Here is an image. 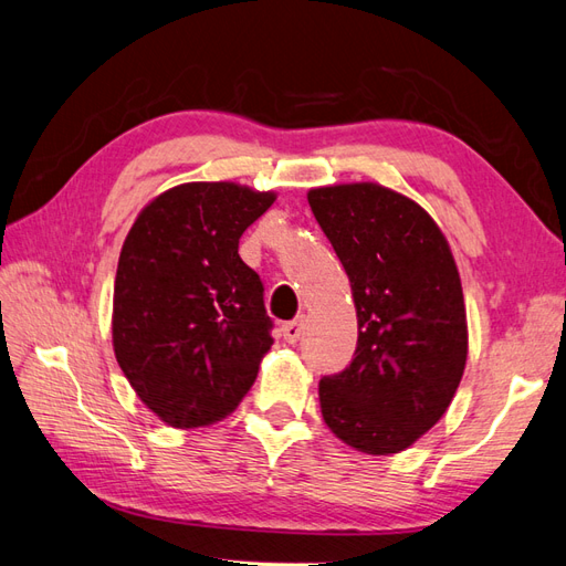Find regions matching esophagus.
Masks as SVG:
<instances>
[{"label":"esophagus","mask_w":566,"mask_h":566,"mask_svg":"<svg viewBox=\"0 0 566 566\" xmlns=\"http://www.w3.org/2000/svg\"><path fill=\"white\" fill-rule=\"evenodd\" d=\"M302 335H304V318L290 321V323L283 325V339L287 342V345H295V342H300Z\"/></svg>","instance_id":"34e87169"}]
</instances>
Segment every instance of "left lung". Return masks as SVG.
Listing matches in <instances>:
<instances>
[{
  "instance_id": "obj_1",
  "label": "left lung",
  "mask_w": 566,
  "mask_h": 566,
  "mask_svg": "<svg viewBox=\"0 0 566 566\" xmlns=\"http://www.w3.org/2000/svg\"><path fill=\"white\" fill-rule=\"evenodd\" d=\"M345 266L358 321L349 368L318 382L331 432L368 455L406 451L447 413L468 361V314L447 235L373 181L306 193Z\"/></svg>"
}]
</instances>
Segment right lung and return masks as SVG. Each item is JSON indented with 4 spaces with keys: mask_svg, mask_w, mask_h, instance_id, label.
<instances>
[{
    "mask_svg": "<svg viewBox=\"0 0 566 566\" xmlns=\"http://www.w3.org/2000/svg\"><path fill=\"white\" fill-rule=\"evenodd\" d=\"M276 200L235 181H188L136 214L119 252L113 349L146 408L193 430L224 420L271 349L264 287L238 254Z\"/></svg>",
    "mask_w": 566,
    "mask_h": 566,
    "instance_id": "obj_1",
    "label": "right lung"
}]
</instances>
